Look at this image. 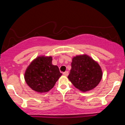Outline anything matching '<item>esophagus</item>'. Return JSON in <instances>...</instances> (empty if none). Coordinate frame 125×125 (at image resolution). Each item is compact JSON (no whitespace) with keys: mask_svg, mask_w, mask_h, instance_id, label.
I'll return each mask as SVG.
<instances>
[{"mask_svg":"<svg viewBox=\"0 0 125 125\" xmlns=\"http://www.w3.org/2000/svg\"><path fill=\"white\" fill-rule=\"evenodd\" d=\"M63 74L64 76H68V74H69V72L68 71H66V72H63Z\"/></svg>","mask_w":125,"mask_h":125,"instance_id":"34e87169","label":"esophagus"}]
</instances>
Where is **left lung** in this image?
<instances>
[{"mask_svg":"<svg viewBox=\"0 0 125 125\" xmlns=\"http://www.w3.org/2000/svg\"><path fill=\"white\" fill-rule=\"evenodd\" d=\"M68 79L74 86L82 92L93 89L102 77L100 66L87 55L76 56L72 59Z\"/></svg>","mask_w":125,"mask_h":125,"instance_id":"8db88e82","label":"left lung"}]
</instances>
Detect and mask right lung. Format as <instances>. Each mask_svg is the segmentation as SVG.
<instances>
[{
  "label": "right lung",
  "instance_id": "obj_1",
  "mask_svg": "<svg viewBox=\"0 0 125 125\" xmlns=\"http://www.w3.org/2000/svg\"><path fill=\"white\" fill-rule=\"evenodd\" d=\"M51 56H39L31 62L26 70L25 79L31 89L47 92L52 89L62 74L59 67L52 63Z\"/></svg>",
  "mask_w": 125,
  "mask_h": 125
}]
</instances>
